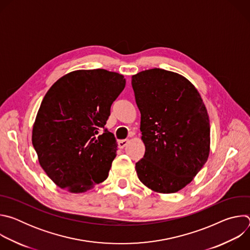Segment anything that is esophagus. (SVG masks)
<instances>
[{
	"label": "esophagus",
	"instance_id": "1",
	"mask_svg": "<svg viewBox=\"0 0 250 250\" xmlns=\"http://www.w3.org/2000/svg\"><path fill=\"white\" fill-rule=\"evenodd\" d=\"M129 142L128 139H121L118 141V145H119V147L120 148H124L127 144Z\"/></svg>",
	"mask_w": 250,
	"mask_h": 250
}]
</instances>
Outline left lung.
I'll use <instances>...</instances> for the list:
<instances>
[{
	"label": "left lung",
	"mask_w": 250,
	"mask_h": 250,
	"mask_svg": "<svg viewBox=\"0 0 250 250\" xmlns=\"http://www.w3.org/2000/svg\"><path fill=\"white\" fill-rule=\"evenodd\" d=\"M146 153L135 163L139 180L159 193L188 185L207 162L209 122L203 100L185 77L154 68L132 76Z\"/></svg>",
	"instance_id": "left-lung-1"
}]
</instances>
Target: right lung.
Segmentation results:
<instances>
[{
	"label": "right lung",
	"mask_w": 250,
	"mask_h": 250,
	"mask_svg": "<svg viewBox=\"0 0 250 250\" xmlns=\"http://www.w3.org/2000/svg\"><path fill=\"white\" fill-rule=\"evenodd\" d=\"M125 86L119 73L78 70L56 81L44 96L32 146L41 166L61 189L82 193L108 178L118 145L104 125Z\"/></svg>",
	"instance_id": "add662e5"
}]
</instances>
